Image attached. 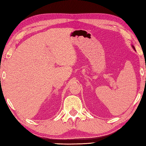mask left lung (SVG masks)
Returning <instances> with one entry per match:
<instances>
[{"instance_id": "8db88e82", "label": "left lung", "mask_w": 146, "mask_h": 146, "mask_svg": "<svg viewBox=\"0 0 146 146\" xmlns=\"http://www.w3.org/2000/svg\"><path fill=\"white\" fill-rule=\"evenodd\" d=\"M133 48H134V49H135V48H134V46H133Z\"/></svg>"}]
</instances>
